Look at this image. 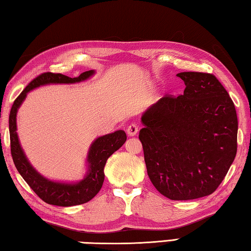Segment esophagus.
<instances>
[{
    "instance_id": "34e87169",
    "label": "esophagus",
    "mask_w": 251,
    "mask_h": 251,
    "mask_svg": "<svg viewBox=\"0 0 251 251\" xmlns=\"http://www.w3.org/2000/svg\"><path fill=\"white\" fill-rule=\"evenodd\" d=\"M126 130H127V134H128L129 136H135L138 131V126H137V124H135V123H131V124L127 127Z\"/></svg>"
}]
</instances>
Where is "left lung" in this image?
<instances>
[{
  "instance_id": "obj_1",
  "label": "left lung",
  "mask_w": 251,
  "mask_h": 251,
  "mask_svg": "<svg viewBox=\"0 0 251 251\" xmlns=\"http://www.w3.org/2000/svg\"><path fill=\"white\" fill-rule=\"evenodd\" d=\"M184 94L164 96L142 115L139 130L150 179L172 201L208 196L237 152L238 120L230 96L212 74L182 72Z\"/></svg>"
}]
</instances>
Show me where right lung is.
I'll return each mask as SVG.
<instances>
[{
    "mask_svg": "<svg viewBox=\"0 0 251 251\" xmlns=\"http://www.w3.org/2000/svg\"><path fill=\"white\" fill-rule=\"evenodd\" d=\"M95 74L94 70L86 71L77 77H69L63 74L43 73L34 78L20 96L14 100L8 117L11 139V154L14 165L20 175L27 182L42 201L54 206L70 207L82 205L90 201L100 192L104 182V167L108 157L124 145L126 142V133L124 130H116L104 136L97 137L88 150L86 157L87 172L82 180L74 182H64L49 179L34 168L29 163L26 155L20 144L16 126V115L21 105L26 99L27 93L34 88L50 84H75L88 79Z\"/></svg>",
    "mask_w": 251,
    "mask_h": 251,
    "instance_id": "add662e5",
    "label": "right lung"
}]
</instances>
